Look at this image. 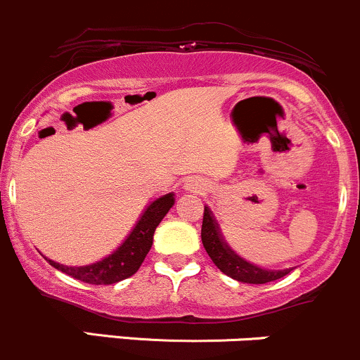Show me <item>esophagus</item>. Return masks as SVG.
Listing matches in <instances>:
<instances>
[{
	"mask_svg": "<svg viewBox=\"0 0 360 360\" xmlns=\"http://www.w3.org/2000/svg\"><path fill=\"white\" fill-rule=\"evenodd\" d=\"M185 188L188 192H204L207 191V184L199 176H191L187 181H185Z\"/></svg>",
	"mask_w": 360,
	"mask_h": 360,
	"instance_id": "1",
	"label": "esophagus"
}]
</instances>
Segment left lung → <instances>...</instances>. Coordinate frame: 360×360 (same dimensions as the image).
Here are the masks:
<instances>
[{
	"mask_svg": "<svg viewBox=\"0 0 360 360\" xmlns=\"http://www.w3.org/2000/svg\"><path fill=\"white\" fill-rule=\"evenodd\" d=\"M200 238H202V245L206 249L207 256L212 259L218 269L225 273L226 276L233 278V280L242 281V283L250 285H262L269 283V281L280 280V278L287 276L293 268L287 269H268L262 266L254 264V262L245 261V259L238 256L225 240L216 221L214 214H212L210 206H204V218H202V230H200Z\"/></svg>",
	"mask_w": 360,
	"mask_h": 360,
	"instance_id": "1",
	"label": "left lung"
}]
</instances>
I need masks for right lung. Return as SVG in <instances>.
<instances>
[{
	"label": "right lung",
	"mask_w": 360,
	"mask_h": 360,
	"mask_svg": "<svg viewBox=\"0 0 360 360\" xmlns=\"http://www.w3.org/2000/svg\"><path fill=\"white\" fill-rule=\"evenodd\" d=\"M173 204H175L173 192L150 200L146 210L141 212V218L137 219L125 240L120 243L110 256L99 259L92 264L67 266L48 257L46 261H49V264L60 269L61 273H67L68 276L91 285H113L117 281L125 280L141 268L150 250V245H153L154 231L166 216V212L172 210Z\"/></svg>",
	"instance_id": "1"
}]
</instances>
